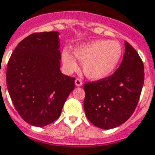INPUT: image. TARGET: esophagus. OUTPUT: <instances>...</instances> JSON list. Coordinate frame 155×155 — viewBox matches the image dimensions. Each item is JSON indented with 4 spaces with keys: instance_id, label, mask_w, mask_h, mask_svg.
<instances>
[{
    "instance_id": "34e87169",
    "label": "esophagus",
    "mask_w": 155,
    "mask_h": 155,
    "mask_svg": "<svg viewBox=\"0 0 155 155\" xmlns=\"http://www.w3.org/2000/svg\"><path fill=\"white\" fill-rule=\"evenodd\" d=\"M75 86H77V87H80V86H82V84H83L82 80H80V79H76V80H75Z\"/></svg>"
}]
</instances>
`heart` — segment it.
I'll use <instances>...</instances> for the list:
<instances>
[{
  "label": "heart",
  "mask_w": 155,
  "mask_h": 155,
  "mask_svg": "<svg viewBox=\"0 0 155 155\" xmlns=\"http://www.w3.org/2000/svg\"><path fill=\"white\" fill-rule=\"evenodd\" d=\"M123 49L117 41L96 40L78 46L74 55L83 64L84 75L93 80H101L111 75L120 63ZM63 64L70 71L77 68L72 54L64 51L62 55Z\"/></svg>",
  "instance_id": "obj_1"
}]
</instances>
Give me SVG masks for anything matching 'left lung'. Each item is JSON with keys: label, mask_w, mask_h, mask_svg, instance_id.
<instances>
[{"label": "left lung", "mask_w": 155, "mask_h": 155, "mask_svg": "<svg viewBox=\"0 0 155 155\" xmlns=\"http://www.w3.org/2000/svg\"><path fill=\"white\" fill-rule=\"evenodd\" d=\"M125 53L120 67L112 75L84 85V109L96 127L111 129L133 114L144 84V66L137 52L124 41Z\"/></svg>", "instance_id": "obj_1"}]
</instances>
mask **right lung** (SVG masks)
I'll list each match as a JSON object with an SVG mask.
<instances>
[{
    "instance_id": "right-lung-1",
    "label": "right lung",
    "mask_w": 155,
    "mask_h": 155,
    "mask_svg": "<svg viewBox=\"0 0 155 155\" xmlns=\"http://www.w3.org/2000/svg\"><path fill=\"white\" fill-rule=\"evenodd\" d=\"M58 31L33 33L12 53L6 84L15 109L24 121L44 127L58 118L75 78L60 71Z\"/></svg>"
}]
</instances>
